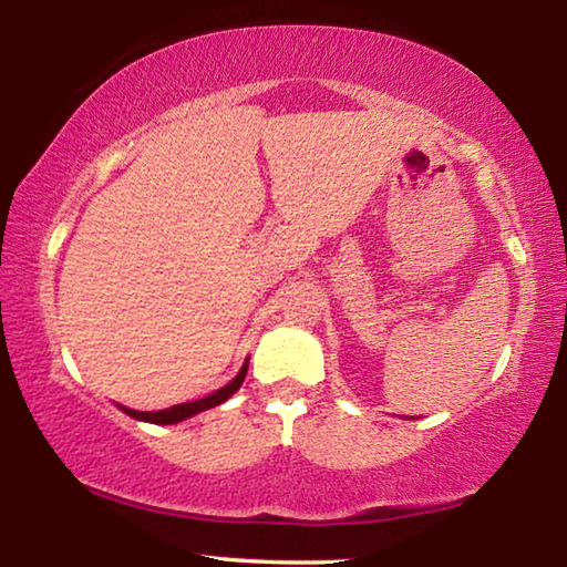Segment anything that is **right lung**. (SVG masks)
Wrapping results in <instances>:
<instances>
[{
  "mask_svg": "<svg viewBox=\"0 0 567 567\" xmlns=\"http://www.w3.org/2000/svg\"><path fill=\"white\" fill-rule=\"evenodd\" d=\"M247 360L243 368H239V372L235 375V380H229L225 388H219L217 392H213V395H207L203 400H195V402H185V405H175V408H167V410H157V412H140V410H130V408H122L124 412H127L130 417L134 420H142V422H155V425H175V422H182L187 420L192 415H197V412H205L209 408L215 405H223L225 400H229L235 395V392L239 390V385H243V380L247 375Z\"/></svg>",
  "mask_w": 567,
  "mask_h": 567,
  "instance_id": "right-lung-1",
  "label": "right lung"
}]
</instances>
